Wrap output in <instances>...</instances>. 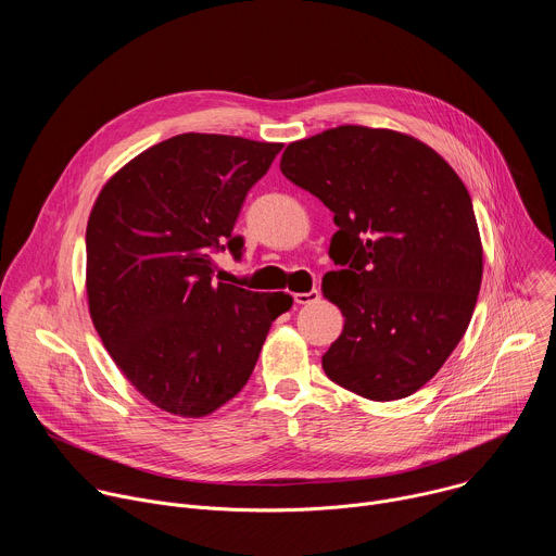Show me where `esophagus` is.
<instances>
[{
	"label": "esophagus",
	"mask_w": 556,
	"mask_h": 556,
	"mask_svg": "<svg viewBox=\"0 0 556 556\" xmlns=\"http://www.w3.org/2000/svg\"><path fill=\"white\" fill-rule=\"evenodd\" d=\"M319 296H321V292L316 290V288H312L309 292H296V294H294V303H299V305L314 303V301H319Z\"/></svg>",
	"instance_id": "esophagus-1"
}]
</instances>
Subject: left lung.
Listing matches in <instances>:
<instances>
[{
	"mask_svg": "<svg viewBox=\"0 0 556 556\" xmlns=\"http://www.w3.org/2000/svg\"><path fill=\"white\" fill-rule=\"evenodd\" d=\"M279 167L339 226L324 294L345 326L321 358L328 378L369 401L407 399L478 303L482 242L466 187L425 142L361 125L290 142Z\"/></svg>",
	"mask_w": 556,
	"mask_h": 556,
	"instance_id": "1",
	"label": "left lung"
}]
</instances>
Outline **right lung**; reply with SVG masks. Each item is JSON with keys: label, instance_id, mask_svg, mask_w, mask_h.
<instances>
[{"label": "right lung", "instance_id": "1", "mask_svg": "<svg viewBox=\"0 0 556 556\" xmlns=\"http://www.w3.org/2000/svg\"><path fill=\"white\" fill-rule=\"evenodd\" d=\"M281 142L180 134L136 155L88 222L94 328L129 382L174 416L200 418L242 391L283 292L215 281L213 255L240 260L232 226Z\"/></svg>", "mask_w": 556, "mask_h": 556}]
</instances>
